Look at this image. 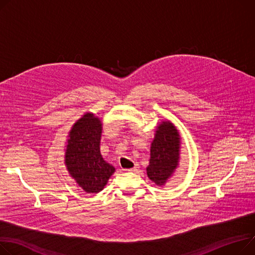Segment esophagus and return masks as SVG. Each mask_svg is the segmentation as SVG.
<instances>
[{"instance_id": "1", "label": "esophagus", "mask_w": 255, "mask_h": 255, "mask_svg": "<svg viewBox=\"0 0 255 255\" xmlns=\"http://www.w3.org/2000/svg\"><path fill=\"white\" fill-rule=\"evenodd\" d=\"M137 170H138V165H137V164H135L133 168H131V169H128L127 171H137Z\"/></svg>"}]
</instances>
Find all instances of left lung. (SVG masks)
Returning a JSON list of instances; mask_svg holds the SVG:
<instances>
[{"label": "left lung", "instance_id": "left-lung-1", "mask_svg": "<svg viewBox=\"0 0 255 255\" xmlns=\"http://www.w3.org/2000/svg\"><path fill=\"white\" fill-rule=\"evenodd\" d=\"M179 134L170 122H163L158 126L146 168L148 178L156 184H164L174 172L179 158Z\"/></svg>", "mask_w": 255, "mask_h": 255}]
</instances>
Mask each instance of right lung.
Here are the masks:
<instances>
[{"label": "right lung", "instance_id": "right-lung-1", "mask_svg": "<svg viewBox=\"0 0 255 255\" xmlns=\"http://www.w3.org/2000/svg\"><path fill=\"white\" fill-rule=\"evenodd\" d=\"M101 122L93 114L84 115L73 126L65 151V165L72 177L87 193L103 191L115 168L99 150Z\"/></svg>", "mask_w": 255, "mask_h": 255}]
</instances>
